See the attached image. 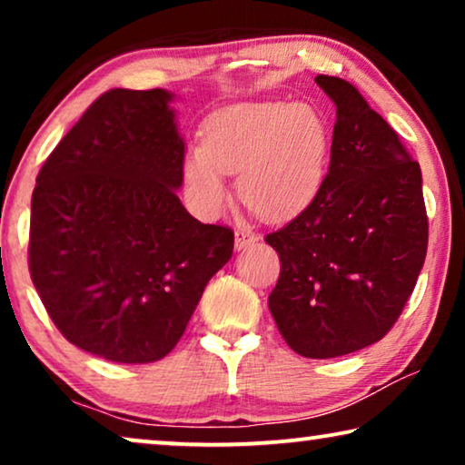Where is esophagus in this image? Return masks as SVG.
<instances>
[{
	"label": "esophagus",
	"instance_id": "esophagus-1",
	"mask_svg": "<svg viewBox=\"0 0 465 465\" xmlns=\"http://www.w3.org/2000/svg\"><path fill=\"white\" fill-rule=\"evenodd\" d=\"M258 234L252 232V231H245V228H239V231H234V247L237 250H245V247H250L253 243H258Z\"/></svg>",
	"mask_w": 465,
	"mask_h": 465
}]
</instances>
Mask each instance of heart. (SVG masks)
Segmentation results:
<instances>
[{
    "instance_id": "b5f03b06",
    "label": "heart",
    "mask_w": 465,
    "mask_h": 465,
    "mask_svg": "<svg viewBox=\"0 0 465 465\" xmlns=\"http://www.w3.org/2000/svg\"><path fill=\"white\" fill-rule=\"evenodd\" d=\"M330 129L315 107L253 104L213 116L201 148L183 161L190 201L203 218L228 203L224 175L237 177L239 199L266 220L302 213L326 180Z\"/></svg>"
}]
</instances>
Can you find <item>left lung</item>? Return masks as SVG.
Here are the masks:
<instances>
[{
  "mask_svg": "<svg viewBox=\"0 0 465 465\" xmlns=\"http://www.w3.org/2000/svg\"><path fill=\"white\" fill-rule=\"evenodd\" d=\"M334 101L330 167L315 201L266 234L282 272L269 296L298 355L339 358L383 339L415 290L428 252L421 169L358 88L317 75Z\"/></svg>",
  "mask_w": 465,
  "mask_h": 465,
  "instance_id": "1",
  "label": "left lung"
}]
</instances>
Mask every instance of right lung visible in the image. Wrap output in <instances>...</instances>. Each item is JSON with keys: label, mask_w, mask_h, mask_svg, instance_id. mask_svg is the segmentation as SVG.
<instances>
[{"label": "right lung", "mask_w": 465, "mask_h": 465, "mask_svg": "<svg viewBox=\"0 0 465 465\" xmlns=\"http://www.w3.org/2000/svg\"><path fill=\"white\" fill-rule=\"evenodd\" d=\"M173 93L114 88L46 158L31 196L29 271L72 345L118 364L163 360L232 256L231 228L182 205Z\"/></svg>", "instance_id": "right-lung-1"}]
</instances>
